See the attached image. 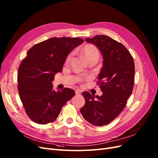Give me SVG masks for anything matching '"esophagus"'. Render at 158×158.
Returning <instances> with one entry per match:
<instances>
[{
  "label": "esophagus",
  "mask_w": 158,
  "mask_h": 158,
  "mask_svg": "<svg viewBox=\"0 0 158 158\" xmlns=\"http://www.w3.org/2000/svg\"><path fill=\"white\" fill-rule=\"evenodd\" d=\"M75 94H77V95H79V94H81V92L80 90H79V89H77L76 91H75Z\"/></svg>",
  "instance_id": "obj_1"
}]
</instances>
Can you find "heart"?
I'll return each mask as SVG.
<instances>
[{"instance_id": "heart-1", "label": "heart", "mask_w": 158, "mask_h": 158, "mask_svg": "<svg viewBox=\"0 0 158 158\" xmlns=\"http://www.w3.org/2000/svg\"><path fill=\"white\" fill-rule=\"evenodd\" d=\"M81 53L84 57L89 62L92 60H98L99 57V51L97 47L91 44H87L82 48ZM73 54L69 53L65 59V64H69Z\"/></svg>"}]
</instances>
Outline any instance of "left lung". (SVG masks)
<instances>
[{
  "mask_svg": "<svg viewBox=\"0 0 158 158\" xmlns=\"http://www.w3.org/2000/svg\"><path fill=\"white\" fill-rule=\"evenodd\" d=\"M100 49L103 65L98 75L102 96L84 91L85 104L81 113L88 123L97 127L109 124L127 105L131 95L134 80L133 57L124 45L105 35L86 38Z\"/></svg>",
  "mask_w": 158,
  "mask_h": 158,
  "instance_id": "1",
  "label": "left lung"
}]
</instances>
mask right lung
<instances>
[{
  "label": "right lung",
  "instance_id": "add662e5",
  "mask_svg": "<svg viewBox=\"0 0 158 158\" xmlns=\"http://www.w3.org/2000/svg\"><path fill=\"white\" fill-rule=\"evenodd\" d=\"M83 42L79 38H52L27 52L18 71V90L26 114L34 123H53L75 96L74 90L69 88L54 91L52 81L55 75L61 72L68 54Z\"/></svg>",
  "mask_w": 158,
  "mask_h": 158
}]
</instances>
